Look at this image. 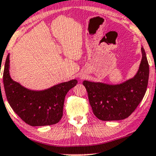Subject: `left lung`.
Masks as SVG:
<instances>
[{
  "mask_svg": "<svg viewBox=\"0 0 156 156\" xmlns=\"http://www.w3.org/2000/svg\"><path fill=\"white\" fill-rule=\"evenodd\" d=\"M141 51L142 60L136 75L123 83L83 82L93 113L98 119L105 121L125 119L131 115L142 101L148 86L149 65L143 47Z\"/></svg>",
  "mask_w": 156,
  "mask_h": 156,
  "instance_id": "8db88e82",
  "label": "left lung"
}]
</instances>
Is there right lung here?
Listing matches in <instances>:
<instances>
[{"label":"right lung","instance_id":"1","mask_svg":"<svg viewBox=\"0 0 156 156\" xmlns=\"http://www.w3.org/2000/svg\"><path fill=\"white\" fill-rule=\"evenodd\" d=\"M9 54L3 70V86L6 98L14 112L31 126L53 125L63 116L66 95L78 83L74 79L55 85L44 90H31L11 79L9 73Z\"/></svg>","mask_w":156,"mask_h":156}]
</instances>
